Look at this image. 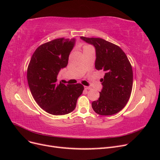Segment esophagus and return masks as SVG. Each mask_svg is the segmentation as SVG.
<instances>
[{"instance_id":"obj_1","label":"esophagus","mask_w":160,"mask_h":160,"mask_svg":"<svg viewBox=\"0 0 160 160\" xmlns=\"http://www.w3.org/2000/svg\"><path fill=\"white\" fill-rule=\"evenodd\" d=\"M85 90H89V89H91V88H90V87L85 86Z\"/></svg>"}]
</instances>
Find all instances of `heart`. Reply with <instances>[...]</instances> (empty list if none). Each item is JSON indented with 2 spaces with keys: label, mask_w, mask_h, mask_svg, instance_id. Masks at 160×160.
I'll list each match as a JSON object with an SVG mask.
<instances>
[{
  "label": "heart",
  "mask_w": 160,
  "mask_h": 160,
  "mask_svg": "<svg viewBox=\"0 0 160 160\" xmlns=\"http://www.w3.org/2000/svg\"><path fill=\"white\" fill-rule=\"evenodd\" d=\"M88 47H89V46H88V45H85V46H84V47H83V49H84V48Z\"/></svg>",
  "instance_id": "obj_1"
}]
</instances>
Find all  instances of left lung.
<instances>
[{"label": "left lung", "mask_w": 160, "mask_h": 160, "mask_svg": "<svg viewBox=\"0 0 160 160\" xmlns=\"http://www.w3.org/2000/svg\"><path fill=\"white\" fill-rule=\"evenodd\" d=\"M95 47V69L105 72L98 100L92 102L95 112L111 115L122 110L129 99L133 87L132 67L125 53L112 42L101 38L81 37Z\"/></svg>", "instance_id": "8db88e82"}]
</instances>
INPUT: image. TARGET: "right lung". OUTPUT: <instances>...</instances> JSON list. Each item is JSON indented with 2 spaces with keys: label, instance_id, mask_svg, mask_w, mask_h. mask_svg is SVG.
Returning a JSON list of instances; mask_svg holds the SVG:
<instances>
[{
  "label": "right lung",
  "instance_id": "1",
  "mask_svg": "<svg viewBox=\"0 0 160 160\" xmlns=\"http://www.w3.org/2000/svg\"><path fill=\"white\" fill-rule=\"evenodd\" d=\"M75 41L74 38H59L42 44L34 52L28 66L27 81L33 98L52 115L72 112L84 89L81 83H57V75L68 64Z\"/></svg>",
  "mask_w": 160,
  "mask_h": 160
}]
</instances>
